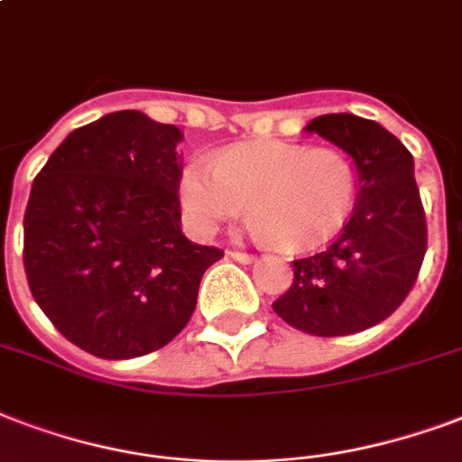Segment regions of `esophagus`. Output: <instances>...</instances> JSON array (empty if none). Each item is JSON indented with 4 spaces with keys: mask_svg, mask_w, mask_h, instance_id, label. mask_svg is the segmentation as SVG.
Instances as JSON below:
<instances>
[{
    "mask_svg": "<svg viewBox=\"0 0 462 462\" xmlns=\"http://www.w3.org/2000/svg\"><path fill=\"white\" fill-rule=\"evenodd\" d=\"M227 256H230V259H235V262H239V263H252L256 259L254 254H246V252H227Z\"/></svg>",
    "mask_w": 462,
    "mask_h": 462,
    "instance_id": "1",
    "label": "esophagus"
}]
</instances>
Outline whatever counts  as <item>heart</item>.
Segmentation results:
<instances>
[{
    "label": "heart",
    "mask_w": 462,
    "mask_h": 462,
    "mask_svg": "<svg viewBox=\"0 0 462 462\" xmlns=\"http://www.w3.org/2000/svg\"><path fill=\"white\" fill-rule=\"evenodd\" d=\"M358 176L346 152L334 147L254 143L216 160L186 164L179 200L189 230L216 235L249 206V232L283 249H312L346 225Z\"/></svg>",
    "instance_id": "1"
}]
</instances>
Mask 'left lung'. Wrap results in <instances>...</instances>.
I'll return each mask as SVG.
<instances>
[{
    "label": "left lung",
    "instance_id": "left-lung-1",
    "mask_svg": "<svg viewBox=\"0 0 462 462\" xmlns=\"http://www.w3.org/2000/svg\"><path fill=\"white\" fill-rule=\"evenodd\" d=\"M354 160L358 193L339 237L293 262V283L273 302L288 325L315 337L364 332L404 302L427 254V217L410 150L354 114L308 123Z\"/></svg>",
    "mask_w": 462,
    "mask_h": 462
}]
</instances>
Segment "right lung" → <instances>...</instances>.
I'll return each mask as SVG.
<instances>
[{
  "label": "right lung",
  "instance_id": "1",
  "mask_svg": "<svg viewBox=\"0 0 462 462\" xmlns=\"http://www.w3.org/2000/svg\"><path fill=\"white\" fill-rule=\"evenodd\" d=\"M184 133L140 111L72 130L23 216L28 288L65 339L98 358L157 351L191 319L223 249L181 232Z\"/></svg>",
  "mask_w": 462,
  "mask_h": 462
}]
</instances>
